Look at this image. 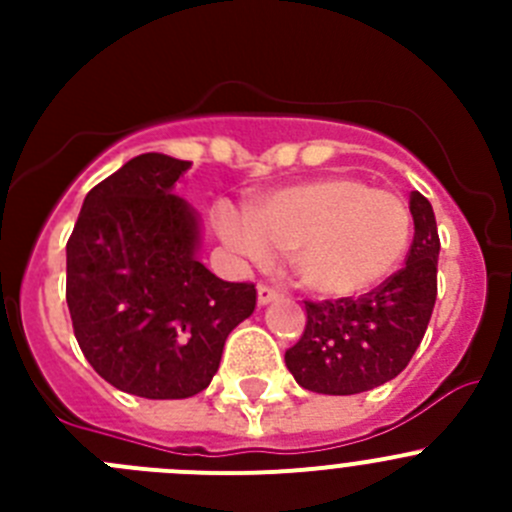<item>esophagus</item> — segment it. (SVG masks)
<instances>
[{"label": "esophagus", "instance_id": "1", "mask_svg": "<svg viewBox=\"0 0 512 512\" xmlns=\"http://www.w3.org/2000/svg\"><path fill=\"white\" fill-rule=\"evenodd\" d=\"M279 297V292L274 287H269V284H259V305H269V302H274Z\"/></svg>", "mask_w": 512, "mask_h": 512}]
</instances>
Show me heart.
I'll use <instances>...</instances> for the list:
<instances>
[{
    "instance_id": "1",
    "label": "heart",
    "mask_w": 512,
    "mask_h": 512,
    "mask_svg": "<svg viewBox=\"0 0 512 512\" xmlns=\"http://www.w3.org/2000/svg\"><path fill=\"white\" fill-rule=\"evenodd\" d=\"M217 233L241 259L266 266L292 253L302 287L323 300H351L387 282L413 238L408 202L359 176H323L266 194L248 212L223 205Z\"/></svg>"
}]
</instances>
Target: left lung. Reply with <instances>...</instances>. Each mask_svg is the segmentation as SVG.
<instances>
[{
    "instance_id": "left-lung-1",
    "label": "left lung",
    "mask_w": 512,
    "mask_h": 512,
    "mask_svg": "<svg viewBox=\"0 0 512 512\" xmlns=\"http://www.w3.org/2000/svg\"><path fill=\"white\" fill-rule=\"evenodd\" d=\"M415 235L397 274L361 297L305 302L307 325L284 354L300 387L320 395H359L390 382L420 346L436 305V215L420 192L410 194Z\"/></svg>"
}]
</instances>
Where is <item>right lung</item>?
<instances>
[{
    "instance_id": "right-lung-1",
    "label": "right lung",
    "mask_w": 512,
    "mask_h": 512,
    "mask_svg": "<svg viewBox=\"0 0 512 512\" xmlns=\"http://www.w3.org/2000/svg\"><path fill=\"white\" fill-rule=\"evenodd\" d=\"M189 161L143 153L87 194L66 243V302L81 354L128 395L184 400L215 377L256 287L200 259V217L174 184Z\"/></svg>"
}]
</instances>
